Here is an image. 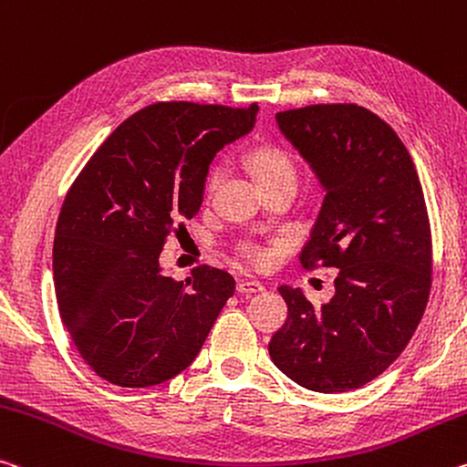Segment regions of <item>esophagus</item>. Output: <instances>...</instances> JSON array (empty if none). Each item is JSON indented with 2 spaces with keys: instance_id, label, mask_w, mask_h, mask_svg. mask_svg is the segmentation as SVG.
Returning <instances> with one entry per match:
<instances>
[{
  "instance_id": "1",
  "label": "esophagus",
  "mask_w": 467,
  "mask_h": 467,
  "mask_svg": "<svg viewBox=\"0 0 467 467\" xmlns=\"http://www.w3.org/2000/svg\"><path fill=\"white\" fill-rule=\"evenodd\" d=\"M236 291L245 293V295L262 293L264 291V285L260 283V280H255V278H241L239 283H236Z\"/></svg>"
}]
</instances>
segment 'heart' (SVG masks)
<instances>
[{"mask_svg": "<svg viewBox=\"0 0 467 467\" xmlns=\"http://www.w3.org/2000/svg\"><path fill=\"white\" fill-rule=\"evenodd\" d=\"M247 164L260 184L276 181L280 176H288V174L295 176L293 160L288 158L283 150H278V147H257V150L249 153ZM218 181H220V170L212 168L210 176H207V191H210V193L216 189ZM245 254L254 264H264L268 260V251L262 247H247Z\"/></svg>", "mask_w": 467, "mask_h": 467, "instance_id": "heart-1", "label": "heart"}]
</instances>
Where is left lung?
<instances>
[{
  "mask_svg": "<svg viewBox=\"0 0 467 467\" xmlns=\"http://www.w3.org/2000/svg\"><path fill=\"white\" fill-rule=\"evenodd\" d=\"M276 122L327 193L299 260L338 274L322 307L301 288H278L288 316L268 351L303 389L347 393L393 364L424 316L432 286L424 191L403 140L366 108L317 103L278 112Z\"/></svg>",
  "mask_w": 467,
  "mask_h": 467,
  "instance_id": "8db88e82",
  "label": "left lung"
}]
</instances>
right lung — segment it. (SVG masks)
I'll use <instances>...</instances> for the list:
<instances>
[{
	"mask_svg": "<svg viewBox=\"0 0 467 467\" xmlns=\"http://www.w3.org/2000/svg\"><path fill=\"white\" fill-rule=\"evenodd\" d=\"M249 108L160 101L127 118L66 193L54 239V285L66 330L99 379L161 384L197 358L234 293L231 274L197 265L164 276L170 233L193 218L222 147L254 129Z\"/></svg>",
	"mask_w": 467,
	"mask_h": 467,
	"instance_id": "1",
	"label": "right lung"
}]
</instances>
